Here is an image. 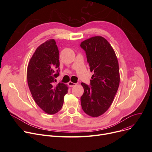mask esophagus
Wrapping results in <instances>:
<instances>
[{"label":"esophagus","mask_w":152,"mask_h":152,"mask_svg":"<svg viewBox=\"0 0 152 152\" xmlns=\"http://www.w3.org/2000/svg\"><path fill=\"white\" fill-rule=\"evenodd\" d=\"M76 83H72V82L69 81L68 84V86H69V87H73V86H75L76 85Z\"/></svg>","instance_id":"34e87169"}]
</instances>
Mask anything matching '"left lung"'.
I'll use <instances>...</instances> for the list:
<instances>
[{"label": "left lung", "instance_id": "left-lung-1", "mask_svg": "<svg viewBox=\"0 0 152 152\" xmlns=\"http://www.w3.org/2000/svg\"><path fill=\"white\" fill-rule=\"evenodd\" d=\"M90 70L93 72L90 86L82 83L84 94L81 97L84 112L98 117L109 108L119 85V70L115 52L107 40L95 36L81 43Z\"/></svg>", "mask_w": 152, "mask_h": 152}]
</instances>
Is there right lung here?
I'll list each match as a JSON object with an SVG mask.
<instances>
[{"mask_svg":"<svg viewBox=\"0 0 152 152\" xmlns=\"http://www.w3.org/2000/svg\"><path fill=\"white\" fill-rule=\"evenodd\" d=\"M59 52L54 39L39 45L29 61L27 79L30 92L37 105L47 114L59 111L63 104L68 87L59 83L55 85L59 76Z\"/></svg>","mask_w":152,"mask_h":152,"instance_id":"obj_1","label":"right lung"}]
</instances>
